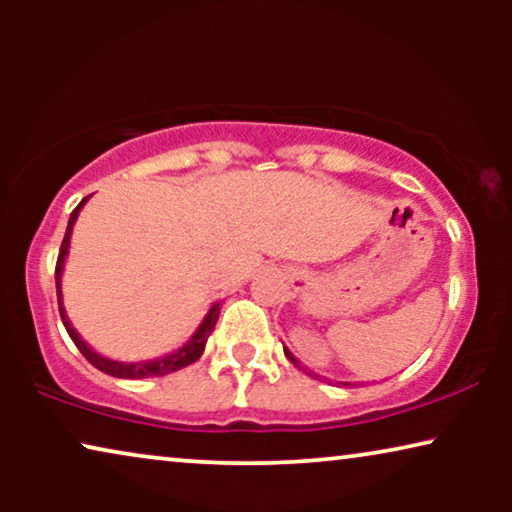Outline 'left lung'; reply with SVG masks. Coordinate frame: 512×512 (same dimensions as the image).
Wrapping results in <instances>:
<instances>
[{
	"label": "left lung",
	"instance_id": "1",
	"mask_svg": "<svg viewBox=\"0 0 512 512\" xmlns=\"http://www.w3.org/2000/svg\"><path fill=\"white\" fill-rule=\"evenodd\" d=\"M284 354H286V359H289V361L293 363V366H296V368H300V361L296 359V356H293L291 352H286V349H284ZM345 387H347V382H345Z\"/></svg>",
	"mask_w": 512,
	"mask_h": 512
}]
</instances>
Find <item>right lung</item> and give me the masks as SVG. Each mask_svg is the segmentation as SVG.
Instances as JSON below:
<instances>
[{
    "mask_svg": "<svg viewBox=\"0 0 512 512\" xmlns=\"http://www.w3.org/2000/svg\"><path fill=\"white\" fill-rule=\"evenodd\" d=\"M88 198H83L76 209L69 216V223H67V233H65V240L60 244V254H58V263H55V289H58V307H60V317H62V324H65L69 338L74 340V345L79 347V352L86 356V359L93 363L97 370H102V373H107L111 377H123V380H139V377H163V375H170L174 370H181L186 366H191L202 356L205 352V345H207V338L209 333L214 331L216 326V319H219V305H214L209 314L202 321L198 331L191 340L186 342L184 347L179 349V352H174L170 356H165V359H156V361H146V363H118V361H109L104 359V356L95 354L93 349H90L86 342L79 338V333L74 331L72 324H69L67 317H65V307H62V300H60V275H62V263H65V256H67V249H69V237H72V226L76 221V216H79V209L83 207V202Z\"/></svg>",
    "mask_w": 512,
    "mask_h": 512,
    "instance_id": "right-lung-1",
    "label": "right lung"
}]
</instances>
